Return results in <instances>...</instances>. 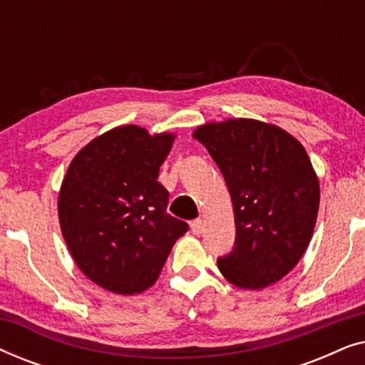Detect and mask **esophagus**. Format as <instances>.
<instances>
[{"label":"esophagus","instance_id":"obj_1","mask_svg":"<svg viewBox=\"0 0 365 365\" xmlns=\"http://www.w3.org/2000/svg\"><path fill=\"white\" fill-rule=\"evenodd\" d=\"M191 231L194 232V234H202L204 232V221L202 219H194V221L191 222Z\"/></svg>","mask_w":365,"mask_h":365}]
</instances>
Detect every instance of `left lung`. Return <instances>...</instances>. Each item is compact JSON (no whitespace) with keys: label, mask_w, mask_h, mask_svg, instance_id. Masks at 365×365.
Listing matches in <instances>:
<instances>
[{"label":"left lung","mask_w":365,"mask_h":365,"mask_svg":"<svg viewBox=\"0 0 365 365\" xmlns=\"http://www.w3.org/2000/svg\"><path fill=\"white\" fill-rule=\"evenodd\" d=\"M227 184L236 241L217 259L234 286L262 289L281 281L311 241L319 181L302 144L284 129L254 119L209 123L194 131Z\"/></svg>","instance_id":"8db88e82"}]
</instances>
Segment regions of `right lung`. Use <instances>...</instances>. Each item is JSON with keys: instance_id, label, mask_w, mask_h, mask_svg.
<instances>
[{"instance_id": "obj_1", "label": "right lung", "mask_w": 365, "mask_h": 365, "mask_svg": "<svg viewBox=\"0 0 365 365\" xmlns=\"http://www.w3.org/2000/svg\"><path fill=\"white\" fill-rule=\"evenodd\" d=\"M173 141L133 124L114 128L69 164L58 199L63 237L81 272L103 289L146 291L189 229L168 214L169 192L158 181Z\"/></svg>"}]
</instances>
